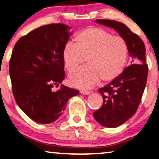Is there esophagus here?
<instances>
[{
	"instance_id": "34e87169",
	"label": "esophagus",
	"mask_w": 159,
	"mask_h": 159,
	"mask_svg": "<svg viewBox=\"0 0 159 159\" xmlns=\"http://www.w3.org/2000/svg\"><path fill=\"white\" fill-rule=\"evenodd\" d=\"M80 93H82L83 95H89L90 93V92L89 91V90H80Z\"/></svg>"
}]
</instances>
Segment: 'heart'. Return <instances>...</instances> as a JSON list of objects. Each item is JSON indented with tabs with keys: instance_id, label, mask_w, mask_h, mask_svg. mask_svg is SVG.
<instances>
[{
	"instance_id": "b5f03b06",
	"label": "heart",
	"mask_w": 159,
	"mask_h": 159,
	"mask_svg": "<svg viewBox=\"0 0 159 159\" xmlns=\"http://www.w3.org/2000/svg\"><path fill=\"white\" fill-rule=\"evenodd\" d=\"M75 41L68 42L63 49L65 69L72 71L85 59L89 66L70 74L69 83L73 86L89 89L100 80L112 81L123 72L128 58V46L123 37L90 27L75 35Z\"/></svg>"
}]
</instances>
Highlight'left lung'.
<instances>
[{
    "instance_id": "1",
    "label": "left lung",
    "mask_w": 159,
    "mask_h": 159,
    "mask_svg": "<svg viewBox=\"0 0 159 159\" xmlns=\"http://www.w3.org/2000/svg\"><path fill=\"white\" fill-rule=\"evenodd\" d=\"M96 22L115 29L127 42L132 64L117 79L101 88V107L93 112L95 120L106 127H117L134 115L140 104L147 84L148 64L146 63L145 46L142 39L122 22L98 19Z\"/></svg>"
}]
</instances>
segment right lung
Segmentation results:
<instances>
[{"label":"right lung","instance_id":"right-lung-1","mask_svg":"<svg viewBox=\"0 0 159 159\" xmlns=\"http://www.w3.org/2000/svg\"><path fill=\"white\" fill-rule=\"evenodd\" d=\"M69 27L64 24L39 27L16 42L9 61L15 100L30 118L41 124L54 122L79 90L61 85L64 79L63 49Z\"/></svg>","mask_w":159,"mask_h":159}]
</instances>
